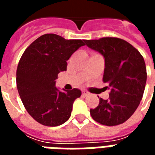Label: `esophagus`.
<instances>
[{"instance_id":"1","label":"esophagus","mask_w":155,"mask_h":155,"mask_svg":"<svg viewBox=\"0 0 155 155\" xmlns=\"http://www.w3.org/2000/svg\"><path fill=\"white\" fill-rule=\"evenodd\" d=\"M82 94L84 95V96H87L88 94H89V92H88L87 91H85V90H83V91H82Z\"/></svg>"}]
</instances>
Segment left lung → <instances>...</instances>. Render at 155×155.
Returning <instances> with one entry per match:
<instances>
[{"label": "left lung", "instance_id": "8db88e82", "mask_svg": "<svg viewBox=\"0 0 155 155\" xmlns=\"http://www.w3.org/2000/svg\"><path fill=\"white\" fill-rule=\"evenodd\" d=\"M85 44L103 54L105 68L103 82L110 89L108 100L91 109V117L98 123L114 126L125 122L134 113L143 97L147 80L146 66L136 48L122 39L103 37L86 40Z\"/></svg>", "mask_w": 155, "mask_h": 155}]
</instances>
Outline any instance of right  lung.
<instances>
[{"label": "right lung", "mask_w": 155, "mask_h": 155, "mask_svg": "<svg viewBox=\"0 0 155 155\" xmlns=\"http://www.w3.org/2000/svg\"><path fill=\"white\" fill-rule=\"evenodd\" d=\"M84 40H65L45 34L25 49L16 70V85L29 114L38 123L54 127L71 117L78 89L61 92L54 86L61 71H66L71 54L84 45Z\"/></svg>", "instance_id": "obj_1"}]
</instances>
